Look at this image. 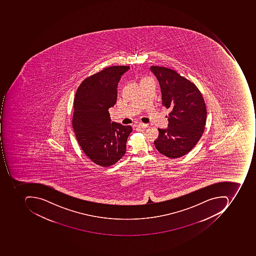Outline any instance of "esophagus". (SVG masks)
<instances>
[{
	"label": "esophagus",
	"mask_w": 256,
	"mask_h": 256,
	"mask_svg": "<svg viewBox=\"0 0 256 256\" xmlns=\"http://www.w3.org/2000/svg\"><path fill=\"white\" fill-rule=\"evenodd\" d=\"M138 127L142 128H148V124H144V123H139V124H138Z\"/></svg>",
	"instance_id": "esophagus-1"
}]
</instances>
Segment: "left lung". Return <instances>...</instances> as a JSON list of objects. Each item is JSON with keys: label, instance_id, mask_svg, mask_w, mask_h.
I'll use <instances>...</instances> for the list:
<instances>
[{"label": "left lung", "instance_id": "1", "mask_svg": "<svg viewBox=\"0 0 256 256\" xmlns=\"http://www.w3.org/2000/svg\"><path fill=\"white\" fill-rule=\"evenodd\" d=\"M150 72L158 80L162 104L170 110L168 127L158 128L154 146L160 154L177 158L188 154L204 132L207 110L196 84L167 68L152 66Z\"/></svg>", "mask_w": 256, "mask_h": 256}]
</instances>
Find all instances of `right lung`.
I'll return each mask as SVG.
<instances>
[{
	"mask_svg": "<svg viewBox=\"0 0 256 256\" xmlns=\"http://www.w3.org/2000/svg\"><path fill=\"white\" fill-rule=\"evenodd\" d=\"M128 66H112L84 80L76 92L72 126L84 154L102 167L126 154L132 128L112 122L108 109L117 102L118 84Z\"/></svg>",
	"mask_w": 256,
	"mask_h": 256,
	"instance_id": "right-lung-1",
	"label": "right lung"
}]
</instances>
